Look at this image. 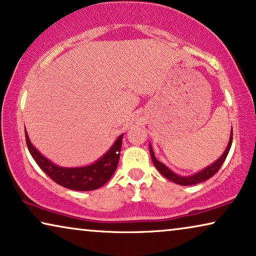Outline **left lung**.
Instances as JSON below:
<instances>
[{
	"mask_svg": "<svg viewBox=\"0 0 256 256\" xmlns=\"http://www.w3.org/2000/svg\"><path fill=\"white\" fill-rule=\"evenodd\" d=\"M232 140H233V130L230 129V136L228 144H227V148L225 152H224L222 155L220 156L214 163H212L211 166H206L205 169L199 171V172H196L194 174H192V176H180V174H174V171H171L166 166H164L163 163H160V160H157L155 155H154V150H152V144H149V152H150V156H152L154 166H156V169L158 170L166 178V180L174 182V183H176V184L185 185V186H188V185H194V184L202 183V182H205L206 180H208V178H211L213 174H216V172H218L219 169L222 166V163L225 162L227 155H228L230 146H232Z\"/></svg>",
	"mask_w": 256,
	"mask_h": 256,
	"instance_id": "left-lung-1",
	"label": "left lung"
}]
</instances>
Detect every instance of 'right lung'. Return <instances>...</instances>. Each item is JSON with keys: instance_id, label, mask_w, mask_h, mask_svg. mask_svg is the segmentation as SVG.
<instances>
[{"instance_id": "add662e5", "label": "right lung", "mask_w": 256, "mask_h": 256, "mask_svg": "<svg viewBox=\"0 0 256 256\" xmlns=\"http://www.w3.org/2000/svg\"><path fill=\"white\" fill-rule=\"evenodd\" d=\"M122 138H124V134L118 136L106 154H104L99 160L90 166L64 168L52 163L50 160L42 155L32 146L26 130L28 149H29L32 158L36 160L38 166L57 184L76 191L96 190L110 180V177L116 170L118 158H120Z\"/></svg>"}]
</instances>
